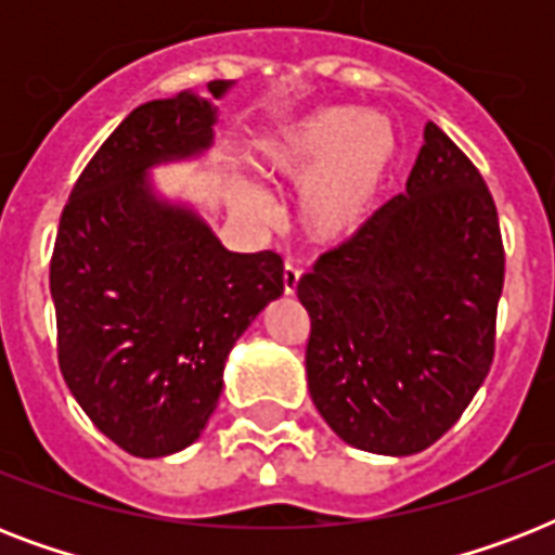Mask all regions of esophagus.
Returning <instances> with one entry per match:
<instances>
[{"label":"esophagus","mask_w":555,"mask_h":555,"mask_svg":"<svg viewBox=\"0 0 555 555\" xmlns=\"http://www.w3.org/2000/svg\"><path fill=\"white\" fill-rule=\"evenodd\" d=\"M299 279H302L299 268H294V264H285V270H282V285H285V296L296 294V287H299Z\"/></svg>","instance_id":"esophagus-1"}]
</instances>
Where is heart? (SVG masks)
<instances>
[{
    "mask_svg": "<svg viewBox=\"0 0 555 555\" xmlns=\"http://www.w3.org/2000/svg\"><path fill=\"white\" fill-rule=\"evenodd\" d=\"M391 158L388 117L351 106L313 108L253 143L261 176L279 186H302L296 216L305 238L320 247H339L363 230ZM235 204L253 221L270 218L268 195L256 184H235Z\"/></svg>",
    "mask_w": 555,
    "mask_h": 555,
    "instance_id": "b5f03b06",
    "label": "heart"
}]
</instances>
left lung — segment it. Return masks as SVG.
I'll return each mask as SVG.
<instances>
[{"label": "left lung", "instance_id": "8db88e82", "mask_svg": "<svg viewBox=\"0 0 555 555\" xmlns=\"http://www.w3.org/2000/svg\"><path fill=\"white\" fill-rule=\"evenodd\" d=\"M504 244L492 195L435 124L405 192L299 279L308 391L348 447L403 457L455 426L492 365Z\"/></svg>", "mask_w": 555, "mask_h": 555}]
</instances>
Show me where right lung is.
<instances>
[{"label":"right lung","instance_id":"obj_1","mask_svg":"<svg viewBox=\"0 0 555 555\" xmlns=\"http://www.w3.org/2000/svg\"><path fill=\"white\" fill-rule=\"evenodd\" d=\"M233 80L207 82L212 100ZM195 91L143 103L108 134L65 204L51 259L65 386L108 440L164 457L201 438L235 339L282 296L276 253L227 250L152 169L212 146L218 106Z\"/></svg>","mask_w":555,"mask_h":555}]
</instances>
